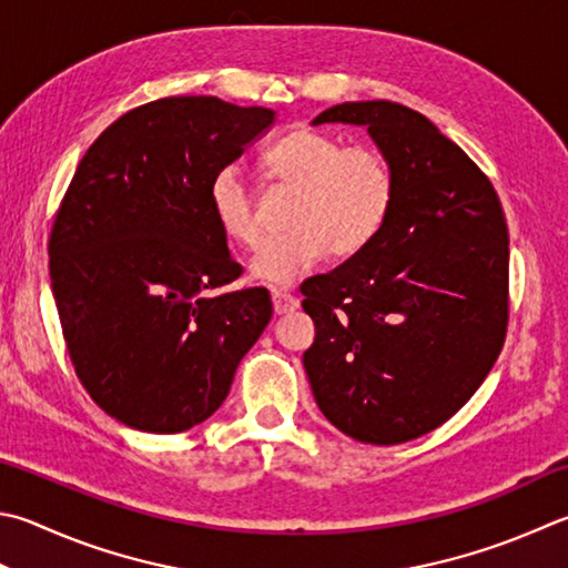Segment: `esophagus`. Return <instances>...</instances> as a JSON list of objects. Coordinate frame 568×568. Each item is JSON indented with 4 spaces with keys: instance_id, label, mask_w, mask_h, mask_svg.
I'll list each match as a JSON object with an SVG mask.
<instances>
[{
    "instance_id": "1",
    "label": "esophagus",
    "mask_w": 568,
    "mask_h": 568,
    "mask_svg": "<svg viewBox=\"0 0 568 568\" xmlns=\"http://www.w3.org/2000/svg\"><path fill=\"white\" fill-rule=\"evenodd\" d=\"M272 302H274V314H292L298 308V298L286 292V288H272Z\"/></svg>"
}]
</instances>
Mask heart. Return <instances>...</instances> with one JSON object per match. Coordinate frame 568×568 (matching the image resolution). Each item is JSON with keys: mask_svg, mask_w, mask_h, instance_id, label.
Segmentation results:
<instances>
[{"mask_svg": "<svg viewBox=\"0 0 568 568\" xmlns=\"http://www.w3.org/2000/svg\"><path fill=\"white\" fill-rule=\"evenodd\" d=\"M266 175L296 187L286 227L254 254V280L292 284L324 256L348 260L376 240L393 205V175L371 148H344L312 128H296L266 148ZM210 212L220 232L244 250L262 237L254 192L237 165L220 168L210 183Z\"/></svg>", "mask_w": 568, "mask_h": 568, "instance_id": "b5f03b06", "label": "heart"}]
</instances>
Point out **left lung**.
I'll return each mask as SVG.
<instances>
[{
    "label": "left lung",
    "instance_id": "obj_1",
    "mask_svg": "<svg viewBox=\"0 0 568 568\" xmlns=\"http://www.w3.org/2000/svg\"><path fill=\"white\" fill-rule=\"evenodd\" d=\"M312 123L366 128L390 168L393 205L366 250L302 284L316 326L306 376L341 433L408 443L473 398L505 344V212L483 170L423 113L356 101Z\"/></svg>",
    "mask_w": 568,
    "mask_h": 568
}]
</instances>
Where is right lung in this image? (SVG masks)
<instances>
[{
  "mask_svg": "<svg viewBox=\"0 0 568 568\" xmlns=\"http://www.w3.org/2000/svg\"><path fill=\"white\" fill-rule=\"evenodd\" d=\"M274 121L215 95L160 99L105 128L73 173L49 240L51 292L83 388L128 427L207 420L270 324L266 288L212 294L242 266L210 183Z\"/></svg>",
  "mask_w": 568,
  "mask_h": 568,
  "instance_id": "obj_1",
  "label": "right lung"
}]
</instances>
